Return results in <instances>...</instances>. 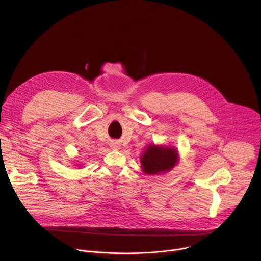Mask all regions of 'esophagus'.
Listing matches in <instances>:
<instances>
[{
    "label": "esophagus",
    "mask_w": 261,
    "mask_h": 261,
    "mask_svg": "<svg viewBox=\"0 0 261 261\" xmlns=\"http://www.w3.org/2000/svg\"><path fill=\"white\" fill-rule=\"evenodd\" d=\"M113 144H114V146H115V147H117V144H116V143H113Z\"/></svg>",
    "instance_id": "1"
}]
</instances>
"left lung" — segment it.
I'll return each mask as SVG.
<instances>
[{
    "label": "left lung",
    "instance_id": "8db88e82",
    "mask_svg": "<svg viewBox=\"0 0 261 261\" xmlns=\"http://www.w3.org/2000/svg\"><path fill=\"white\" fill-rule=\"evenodd\" d=\"M142 170L146 174H159L170 170L177 162V153L174 148L148 145L141 156Z\"/></svg>",
    "mask_w": 261,
    "mask_h": 261
}]
</instances>
